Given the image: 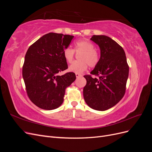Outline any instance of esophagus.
<instances>
[{
	"mask_svg": "<svg viewBox=\"0 0 152 152\" xmlns=\"http://www.w3.org/2000/svg\"><path fill=\"white\" fill-rule=\"evenodd\" d=\"M75 75H76V77H77V78H79V77H82V75L79 74V73H75Z\"/></svg>",
	"mask_w": 152,
	"mask_h": 152,
	"instance_id": "obj_1",
	"label": "esophagus"
}]
</instances>
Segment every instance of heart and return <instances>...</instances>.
I'll list each match as a JSON object with an SVG mask.
<instances>
[{
  "mask_svg": "<svg viewBox=\"0 0 152 152\" xmlns=\"http://www.w3.org/2000/svg\"><path fill=\"white\" fill-rule=\"evenodd\" d=\"M74 49L66 48L63 50V57L65 60L70 63L73 61L77 54L80 53L79 56V60L73 62L69 66L68 70L75 73H80L87 70L88 65L94 68L98 65L99 62V55L95 49L93 43L88 40H79L74 43Z\"/></svg>",
  "mask_w": 152,
  "mask_h": 152,
  "instance_id": "obj_1",
  "label": "heart"
}]
</instances>
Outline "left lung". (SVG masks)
<instances>
[{
	"label": "left lung",
	"mask_w": 152,
	"mask_h": 152,
	"mask_svg": "<svg viewBox=\"0 0 152 152\" xmlns=\"http://www.w3.org/2000/svg\"><path fill=\"white\" fill-rule=\"evenodd\" d=\"M91 40L99 46L101 56L91 75L84 76L87 81L84 98L91 108L104 111L124 97L129 67L125 52L115 41L105 35H93Z\"/></svg>",
	"instance_id": "obj_1"
}]
</instances>
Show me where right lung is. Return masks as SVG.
Here are the masks:
<instances>
[{"label":"right lung","instance_id":"add662e5","mask_svg":"<svg viewBox=\"0 0 152 152\" xmlns=\"http://www.w3.org/2000/svg\"><path fill=\"white\" fill-rule=\"evenodd\" d=\"M73 38V35L49 33L27 50L23 77L27 95L37 107L48 110L58 108L63 102L66 87L76 79L73 72L58 75L68 68L63 53Z\"/></svg>","mask_w":152,"mask_h":152}]
</instances>
